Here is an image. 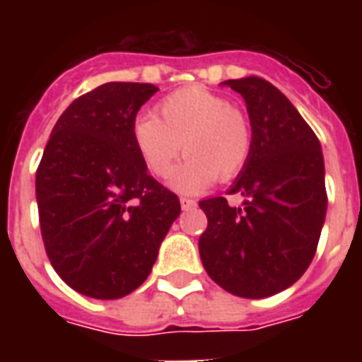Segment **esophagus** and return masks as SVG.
Wrapping results in <instances>:
<instances>
[{"mask_svg": "<svg viewBox=\"0 0 362 362\" xmlns=\"http://www.w3.org/2000/svg\"><path fill=\"white\" fill-rule=\"evenodd\" d=\"M180 204H182V209L187 210V209H193V206L197 204V201L192 197H180Z\"/></svg>", "mask_w": 362, "mask_h": 362, "instance_id": "obj_1", "label": "esophagus"}]
</instances>
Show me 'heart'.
Returning a JSON list of instances; mask_svg holds the SVG:
<instances>
[{"instance_id": "1", "label": "heart", "mask_w": 362, "mask_h": 362, "mask_svg": "<svg viewBox=\"0 0 362 362\" xmlns=\"http://www.w3.org/2000/svg\"><path fill=\"white\" fill-rule=\"evenodd\" d=\"M152 112L133 122V142L153 176L167 178L176 158L186 161L173 175L182 192H195L214 180L235 178L252 156V122L242 109L203 86L169 93Z\"/></svg>"}]
</instances>
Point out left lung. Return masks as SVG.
Masks as SVG:
<instances>
[{
	"mask_svg": "<svg viewBox=\"0 0 362 362\" xmlns=\"http://www.w3.org/2000/svg\"><path fill=\"white\" fill-rule=\"evenodd\" d=\"M244 98L253 129L252 156L231 195L199 203L209 218L199 238L204 270L226 291L264 298L304 274L325 221V165L315 136L291 101L259 76L227 81Z\"/></svg>",
	"mask_w": 362,
	"mask_h": 362,
	"instance_id": "obj_1",
	"label": "left lung"
}]
</instances>
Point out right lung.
Masks as SVG:
<instances>
[{"label": "right lung", "instance_id": "1", "mask_svg": "<svg viewBox=\"0 0 362 362\" xmlns=\"http://www.w3.org/2000/svg\"><path fill=\"white\" fill-rule=\"evenodd\" d=\"M158 88L107 82L59 116L37 167L45 250L59 278L92 298H120L146 280L178 195L146 170L133 142L136 112Z\"/></svg>", "mask_w": 362, "mask_h": 362}]
</instances>
